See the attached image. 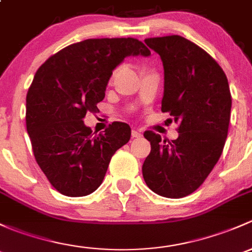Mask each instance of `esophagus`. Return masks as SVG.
<instances>
[{
    "label": "esophagus",
    "instance_id": "esophagus-1",
    "mask_svg": "<svg viewBox=\"0 0 252 252\" xmlns=\"http://www.w3.org/2000/svg\"><path fill=\"white\" fill-rule=\"evenodd\" d=\"M132 137H133V138H141L142 137V133H141V131H138V129H132Z\"/></svg>",
    "mask_w": 252,
    "mask_h": 252
}]
</instances>
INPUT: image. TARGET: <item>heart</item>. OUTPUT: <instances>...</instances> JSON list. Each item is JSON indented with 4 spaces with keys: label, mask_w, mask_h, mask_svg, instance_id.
<instances>
[{
    "label": "heart",
    "mask_w": 252,
    "mask_h": 252,
    "mask_svg": "<svg viewBox=\"0 0 252 252\" xmlns=\"http://www.w3.org/2000/svg\"><path fill=\"white\" fill-rule=\"evenodd\" d=\"M118 71H119V69H116V70H115V71H114V72H113V75H111V81H113V80H114V77H115V76H116V74H118Z\"/></svg>",
    "instance_id": "obj_1"
}]
</instances>
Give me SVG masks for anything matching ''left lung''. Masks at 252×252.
<instances>
[{
    "mask_svg": "<svg viewBox=\"0 0 252 252\" xmlns=\"http://www.w3.org/2000/svg\"><path fill=\"white\" fill-rule=\"evenodd\" d=\"M164 65L161 111L180 124L178 138L161 141L145 131L152 150L142 172L147 186L165 198L195 191L222 154L230 120L232 95L227 76L203 48L178 35L145 38Z\"/></svg>",
    "mask_w": 252,
    "mask_h": 252,
    "instance_id": "left-lung-1",
    "label": "left lung"
}]
</instances>
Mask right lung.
Wrapping results in <instances>:
<instances>
[{"label": "right lung", "instance_id": "1", "mask_svg": "<svg viewBox=\"0 0 252 252\" xmlns=\"http://www.w3.org/2000/svg\"><path fill=\"white\" fill-rule=\"evenodd\" d=\"M129 56H150L137 38H88L48 58L36 71L27 95V129L38 166L63 195L85 196L103 182L114 153L131 127L113 123L93 134L84 124L97 113L113 70Z\"/></svg>", "mask_w": 252, "mask_h": 252}]
</instances>
